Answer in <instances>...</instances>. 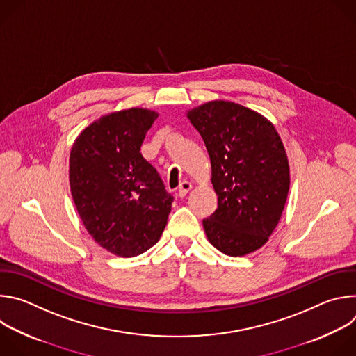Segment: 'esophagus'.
<instances>
[{"instance_id": "1", "label": "esophagus", "mask_w": 356, "mask_h": 356, "mask_svg": "<svg viewBox=\"0 0 356 356\" xmlns=\"http://www.w3.org/2000/svg\"><path fill=\"white\" fill-rule=\"evenodd\" d=\"M191 183H188V181H183L181 184H180V187H179V190H177V194H179V197L180 198H183V197H186L187 195V193L191 190Z\"/></svg>"}]
</instances>
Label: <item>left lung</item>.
I'll return each instance as SVG.
<instances>
[{
  "mask_svg": "<svg viewBox=\"0 0 356 356\" xmlns=\"http://www.w3.org/2000/svg\"><path fill=\"white\" fill-rule=\"evenodd\" d=\"M206 143L217 210L202 220L213 246L228 257L262 248L275 231L290 187L283 142L262 114L216 99L187 111Z\"/></svg>",
  "mask_w": 356,
  "mask_h": 356,
  "instance_id": "1",
  "label": "left lung"
}]
</instances>
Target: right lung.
<instances>
[{
  "instance_id": "1",
  "label": "right lung",
  "mask_w": 356,
  "mask_h": 356,
  "mask_svg": "<svg viewBox=\"0 0 356 356\" xmlns=\"http://www.w3.org/2000/svg\"><path fill=\"white\" fill-rule=\"evenodd\" d=\"M159 117L146 108L103 115L76 138L69 161L70 191L92 239L117 257L154 246L168 224L173 197L140 146Z\"/></svg>"
}]
</instances>
